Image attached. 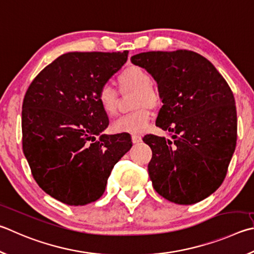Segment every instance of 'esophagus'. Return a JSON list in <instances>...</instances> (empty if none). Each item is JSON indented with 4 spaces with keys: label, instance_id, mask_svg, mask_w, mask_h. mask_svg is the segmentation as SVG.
Returning <instances> with one entry per match:
<instances>
[{
    "label": "esophagus",
    "instance_id": "1",
    "mask_svg": "<svg viewBox=\"0 0 254 254\" xmlns=\"http://www.w3.org/2000/svg\"><path fill=\"white\" fill-rule=\"evenodd\" d=\"M142 141V137H141V135L140 134H132V142L133 143H139V142H141Z\"/></svg>",
    "mask_w": 254,
    "mask_h": 254
}]
</instances>
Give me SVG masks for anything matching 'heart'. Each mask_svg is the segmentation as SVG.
Instances as JSON below:
<instances>
[{"instance_id": "1", "label": "heart", "mask_w": 254, "mask_h": 254, "mask_svg": "<svg viewBox=\"0 0 254 254\" xmlns=\"http://www.w3.org/2000/svg\"><path fill=\"white\" fill-rule=\"evenodd\" d=\"M118 84L121 92L135 91L132 107L135 109L115 120L112 130L115 133L140 132L149 126L151 121V110L162 104V94L158 87L153 85L152 75L145 68L137 65H130L120 73ZM118 91L111 85H102L96 95V100L104 114L112 117L118 111Z\"/></svg>"}]
</instances>
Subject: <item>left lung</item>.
Wrapping results in <instances>:
<instances>
[{
    "instance_id": "left-lung-1",
    "label": "left lung",
    "mask_w": 254,
    "mask_h": 254,
    "mask_svg": "<svg viewBox=\"0 0 254 254\" xmlns=\"http://www.w3.org/2000/svg\"><path fill=\"white\" fill-rule=\"evenodd\" d=\"M131 62L159 83L163 105L155 124L172 136L143 137L152 150L147 171L154 190L178 204L200 202L222 184L236 150L233 92L213 64L193 51H151Z\"/></svg>"
}]
</instances>
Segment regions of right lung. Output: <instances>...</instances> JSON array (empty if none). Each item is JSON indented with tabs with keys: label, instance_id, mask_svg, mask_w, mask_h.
Segmentation results:
<instances>
[{
	"label": "right lung",
	"instance_id": "right-lung-1",
	"mask_svg": "<svg viewBox=\"0 0 254 254\" xmlns=\"http://www.w3.org/2000/svg\"><path fill=\"white\" fill-rule=\"evenodd\" d=\"M127 55L128 51L65 53L26 90L23 152L35 182L62 203L84 205L100 199L114 165L131 149L128 133L96 140L109 126L96 95Z\"/></svg>",
	"mask_w": 254,
	"mask_h": 254
}]
</instances>
